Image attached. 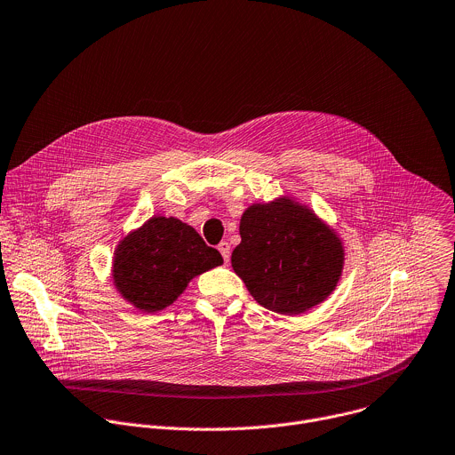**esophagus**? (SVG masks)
<instances>
[{
    "instance_id": "34e87169",
    "label": "esophagus",
    "mask_w": 455,
    "mask_h": 455,
    "mask_svg": "<svg viewBox=\"0 0 455 455\" xmlns=\"http://www.w3.org/2000/svg\"><path fill=\"white\" fill-rule=\"evenodd\" d=\"M218 250H220V253L223 255V260L228 262V260H230V244H228L227 241H221V243L218 244Z\"/></svg>"
}]
</instances>
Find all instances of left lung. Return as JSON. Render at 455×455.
<instances>
[{"mask_svg": "<svg viewBox=\"0 0 455 455\" xmlns=\"http://www.w3.org/2000/svg\"><path fill=\"white\" fill-rule=\"evenodd\" d=\"M232 267L262 307L301 315L336 289L345 250L338 234L307 205L283 196L253 204L241 216Z\"/></svg>", "mask_w": 455, "mask_h": 455, "instance_id": "8db88e82", "label": "left lung"}]
</instances>
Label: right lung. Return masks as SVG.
I'll list each match as a JSON object with an SVG mask.
<instances>
[{
  "mask_svg": "<svg viewBox=\"0 0 455 455\" xmlns=\"http://www.w3.org/2000/svg\"><path fill=\"white\" fill-rule=\"evenodd\" d=\"M220 264L221 253L207 246L193 227L154 216L117 244L112 278L135 309L157 313L173 304L191 278Z\"/></svg>",
  "mask_w": 455,
  "mask_h": 455,
  "instance_id": "1",
  "label": "right lung"
}]
</instances>
